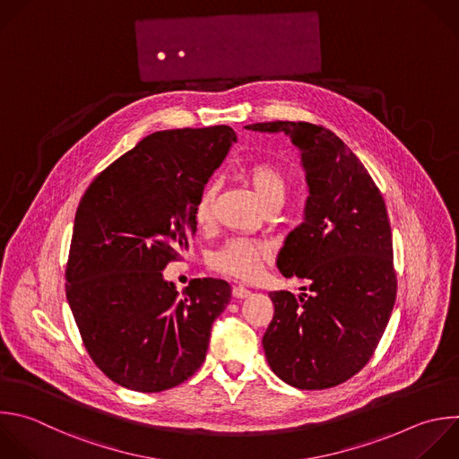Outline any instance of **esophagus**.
I'll use <instances>...</instances> for the list:
<instances>
[{"label": "esophagus", "instance_id": "34e87169", "mask_svg": "<svg viewBox=\"0 0 459 459\" xmlns=\"http://www.w3.org/2000/svg\"><path fill=\"white\" fill-rule=\"evenodd\" d=\"M232 295H234L236 299H247V297L250 295V290L245 288L243 284H236V286L232 288Z\"/></svg>", "mask_w": 459, "mask_h": 459}]
</instances>
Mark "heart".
<instances>
[{"mask_svg":"<svg viewBox=\"0 0 459 459\" xmlns=\"http://www.w3.org/2000/svg\"><path fill=\"white\" fill-rule=\"evenodd\" d=\"M245 177L264 207L272 202L284 200L286 178L275 166L264 162L250 164L245 168ZM212 202L214 186L207 184L200 191L195 204V220L198 225H207L211 221ZM268 257L270 248L266 243L247 238H234L211 254L209 264L212 270L225 275H232L238 279H254L259 273L263 261H266Z\"/></svg>","mask_w":459,"mask_h":459,"instance_id":"obj_1","label":"heart"}]
</instances>
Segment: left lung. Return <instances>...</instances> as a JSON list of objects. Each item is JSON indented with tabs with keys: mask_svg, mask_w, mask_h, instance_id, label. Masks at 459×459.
I'll use <instances>...</instances> for the list:
<instances>
[{
	"mask_svg": "<svg viewBox=\"0 0 459 459\" xmlns=\"http://www.w3.org/2000/svg\"><path fill=\"white\" fill-rule=\"evenodd\" d=\"M245 127L290 136L308 184L304 220L286 236L277 268L284 277L307 279L310 293H268L273 302L263 335L268 366L297 389L339 385L369 362L394 307L385 202L333 131L288 120Z\"/></svg>",
	"mask_w": 459,
	"mask_h": 459,
	"instance_id": "obj_1",
	"label": "left lung"
}]
</instances>
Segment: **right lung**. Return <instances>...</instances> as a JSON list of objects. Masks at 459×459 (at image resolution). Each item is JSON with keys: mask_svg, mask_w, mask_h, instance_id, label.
<instances>
[{"mask_svg": "<svg viewBox=\"0 0 459 459\" xmlns=\"http://www.w3.org/2000/svg\"><path fill=\"white\" fill-rule=\"evenodd\" d=\"M236 142L229 126L157 131L106 168L75 212L66 299L82 342L115 384L160 393L204 364L230 300L223 279H164L196 234L195 204Z\"/></svg>", "mask_w": 459, "mask_h": 459, "instance_id": "add662e5", "label": "right lung"}]
</instances>
